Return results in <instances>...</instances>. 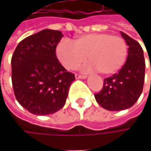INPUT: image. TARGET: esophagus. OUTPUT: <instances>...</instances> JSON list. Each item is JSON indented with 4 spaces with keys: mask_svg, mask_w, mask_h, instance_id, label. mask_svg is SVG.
Listing matches in <instances>:
<instances>
[{
    "mask_svg": "<svg viewBox=\"0 0 151 151\" xmlns=\"http://www.w3.org/2000/svg\"><path fill=\"white\" fill-rule=\"evenodd\" d=\"M87 77L85 75H80V74H76V79H86Z\"/></svg>",
    "mask_w": 151,
    "mask_h": 151,
    "instance_id": "1",
    "label": "esophagus"
}]
</instances>
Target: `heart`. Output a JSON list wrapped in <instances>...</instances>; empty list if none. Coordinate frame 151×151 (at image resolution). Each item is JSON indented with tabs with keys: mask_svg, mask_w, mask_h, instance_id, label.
Masks as SVG:
<instances>
[{
	"mask_svg": "<svg viewBox=\"0 0 151 151\" xmlns=\"http://www.w3.org/2000/svg\"><path fill=\"white\" fill-rule=\"evenodd\" d=\"M128 53L129 48L124 38L108 32L82 35L72 44L63 40L56 49L59 60L67 70L77 69L87 56L90 62L84 67V70H97L102 75L118 72L124 65Z\"/></svg>",
	"mask_w": 151,
	"mask_h": 151,
	"instance_id": "heart-1",
	"label": "heart"
}]
</instances>
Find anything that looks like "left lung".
Segmentation results:
<instances>
[{
	"label": "left lung",
	"mask_w": 151,
	"mask_h": 151,
	"mask_svg": "<svg viewBox=\"0 0 151 151\" xmlns=\"http://www.w3.org/2000/svg\"><path fill=\"white\" fill-rule=\"evenodd\" d=\"M129 46V55L119 73L104 80L102 89L95 94L96 101L109 111L131 107L141 95L145 81V63L142 47L134 39L121 32Z\"/></svg>",
	"instance_id": "1"
}]
</instances>
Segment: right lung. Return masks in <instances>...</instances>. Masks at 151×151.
Instances as JSON below:
<instances>
[{"label": "right lung", "mask_w": 151, "mask_h": 151, "mask_svg": "<svg viewBox=\"0 0 151 151\" xmlns=\"http://www.w3.org/2000/svg\"><path fill=\"white\" fill-rule=\"evenodd\" d=\"M63 37L44 29L22 40L12 57V81L17 101L35 115H49L65 106L75 75L56 57Z\"/></svg>", "instance_id": "1"}]
</instances>
